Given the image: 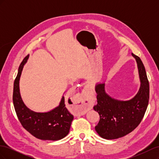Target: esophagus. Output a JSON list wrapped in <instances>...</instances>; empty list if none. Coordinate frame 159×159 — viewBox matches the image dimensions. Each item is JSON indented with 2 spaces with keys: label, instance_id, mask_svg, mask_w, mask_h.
Segmentation results:
<instances>
[{
  "label": "esophagus",
  "instance_id": "esophagus-1",
  "mask_svg": "<svg viewBox=\"0 0 159 159\" xmlns=\"http://www.w3.org/2000/svg\"><path fill=\"white\" fill-rule=\"evenodd\" d=\"M90 86L87 85L85 89V92L83 93L84 100L81 101L80 102L77 103L75 105L76 107L75 115L78 116L83 115L86 110L91 107V102H92V98H91V94L90 93Z\"/></svg>",
  "mask_w": 159,
  "mask_h": 159
}]
</instances>
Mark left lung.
Listing matches in <instances>:
<instances>
[{"label": "left lung", "instance_id": "1", "mask_svg": "<svg viewBox=\"0 0 159 159\" xmlns=\"http://www.w3.org/2000/svg\"><path fill=\"white\" fill-rule=\"evenodd\" d=\"M132 56L137 61L141 82L137 93L132 99L124 101L111 97L105 91V82L95 86L98 103L93 109L100 115L95 129L101 137L108 140L121 138L133 131L141 123L148 104L149 84L145 66L140 57Z\"/></svg>", "mask_w": 159, "mask_h": 159}]
</instances>
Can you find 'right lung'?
<instances>
[{
    "instance_id": "right-lung-1",
    "label": "right lung",
    "mask_w": 159,
    "mask_h": 159,
    "mask_svg": "<svg viewBox=\"0 0 159 159\" xmlns=\"http://www.w3.org/2000/svg\"><path fill=\"white\" fill-rule=\"evenodd\" d=\"M28 57L29 55L21 62L14 82L13 104L17 117L23 127L35 137L41 140H60L69 133L74 119L73 115L66 107L64 95L58 106L46 112H36L31 110L21 98L19 83L24 66L26 64Z\"/></svg>"
}]
</instances>
